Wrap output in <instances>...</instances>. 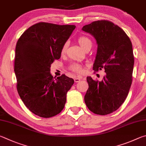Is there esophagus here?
I'll return each mask as SVG.
<instances>
[{"instance_id": "esophagus-1", "label": "esophagus", "mask_w": 146, "mask_h": 146, "mask_svg": "<svg viewBox=\"0 0 146 146\" xmlns=\"http://www.w3.org/2000/svg\"><path fill=\"white\" fill-rule=\"evenodd\" d=\"M81 81V80L80 78H74V81L76 83H78V82H80V81Z\"/></svg>"}]
</instances>
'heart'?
<instances>
[{"mask_svg":"<svg viewBox=\"0 0 146 146\" xmlns=\"http://www.w3.org/2000/svg\"><path fill=\"white\" fill-rule=\"evenodd\" d=\"M78 41L79 44H80L81 47L82 48L83 50L85 49V48L89 45H92V42H91L90 40L87 37L84 36L79 37L78 39ZM67 47H68L67 42L65 43L63 45L62 47H61V52L62 54H65L66 52ZM70 68L74 72H76V73L80 74V73H82L83 71L82 67H81L80 65H78V64H73V65H71Z\"/></svg>","mask_w":146,"mask_h":146,"instance_id":"heart-1","label":"heart"}]
</instances>
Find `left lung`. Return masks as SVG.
<instances>
[{
  "instance_id": "1",
  "label": "left lung",
  "mask_w": 146,
  "mask_h": 146,
  "mask_svg": "<svg viewBox=\"0 0 146 146\" xmlns=\"http://www.w3.org/2000/svg\"><path fill=\"white\" fill-rule=\"evenodd\" d=\"M82 29L96 40L98 48L93 70L104 69L101 81L86 78L88 89L85 96L86 106L93 113L104 115L116 111L124 103L132 82L134 56L131 40L118 25L98 20Z\"/></svg>"
}]
</instances>
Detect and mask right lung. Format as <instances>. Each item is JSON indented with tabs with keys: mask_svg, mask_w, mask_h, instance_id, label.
Segmentation results:
<instances>
[{
	"mask_svg": "<svg viewBox=\"0 0 146 146\" xmlns=\"http://www.w3.org/2000/svg\"><path fill=\"white\" fill-rule=\"evenodd\" d=\"M74 25L40 22L31 26L18 40L15 73L17 91L23 103L36 115L49 118L60 113L73 79L53 78L51 64L61 57V50L74 30Z\"/></svg>",
	"mask_w": 146,
	"mask_h": 146,
	"instance_id": "1",
	"label": "right lung"
}]
</instances>
